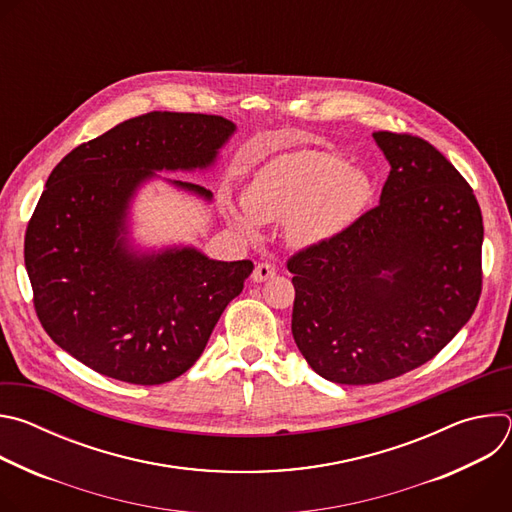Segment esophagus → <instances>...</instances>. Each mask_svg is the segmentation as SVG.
<instances>
[{
  "label": "esophagus",
  "instance_id": "obj_1",
  "mask_svg": "<svg viewBox=\"0 0 512 512\" xmlns=\"http://www.w3.org/2000/svg\"><path fill=\"white\" fill-rule=\"evenodd\" d=\"M273 275H275V267L271 263H259L253 271V281L261 283V281H267Z\"/></svg>",
  "mask_w": 512,
  "mask_h": 512
}]
</instances>
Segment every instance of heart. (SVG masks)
Instances as JSON below:
<instances>
[{"mask_svg": "<svg viewBox=\"0 0 512 512\" xmlns=\"http://www.w3.org/2000/svg\"><path fill=\"white\" fill-rule=\"evenodd\" d=\"M371 200L360 170L326 152H296L265 166L247 188V210L227 200L233 227L255 237L259 225H285L287 241L318 247L348 231Z\"/></svg>", "mask_w": 512, "mask_h": 512, "instance_id": "heart-1", "label": "heart"}]
</instances>
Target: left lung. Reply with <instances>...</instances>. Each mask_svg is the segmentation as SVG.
Returning <instances> with one entry per match:
<instances>
[{
	"mask_svg": "<svg viewBox=\"0 0 512 512\" xmlns=\"http://www.w3.org/2000/svg\"><path fill=\"white\" fill-rule=\"evenodd\" d=\"M391 172L340 237L289 257L291 334L340 385L401 377L440 352L482 291V212L462 174L417 135L375 131Z\"/></svg>",
	"mask_w": 512,
	"mask_h": 512,
	"instance_id": "obj_1",
	"label": "left lung"
}]
</instances>
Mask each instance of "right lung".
<instances>
[{
	"label": "right lung",
	"mask_w": 512,
	"mask_h": 512,
	"mask_svg": "<svg viewBox=\"0 0 512 512\" xmlns=\"http://www.w3.org/2000/svg\"><path fill=\"white\" fill-rule=\"evenodd\" d=\"M235 129L218 115L152 111L81 143L48 176L26 229V271L42 328L89 369L133 385L180 377L243 291L249 259L214 261L194 247L139 253L127 239L137 188L162 170L210 168Z\"/></svg>",
	"instance_id": "1"
}]
</instances>
